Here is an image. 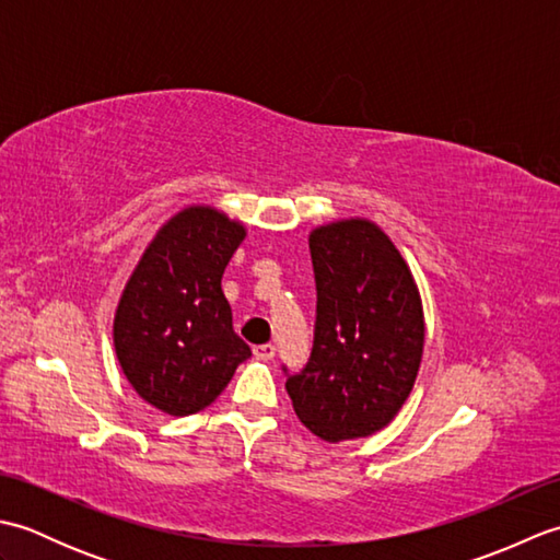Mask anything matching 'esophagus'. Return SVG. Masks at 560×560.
<instances>
[{"label":"esophagus","mask_w":560,"mask_h":560,"mask_svg":"<svg viewBox=\"0 0 560 560\" xmlns=\"http://www.w3.org/2000/svg\"><path fill=\"white\" fill-rule=\"evenodd\" d=\"M253 353L259 361H271L273 355H277V347H273V343H259V347L253 349Z\"/></svg>","instance_id":"obj_1"}]
</instances>
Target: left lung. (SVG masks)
Returning <instances> with one entry per match:
<instances>
[{
	"instance_id": "obj_1",
	"label": "left lung",
	"mask_w": 560,
	"mask_h": 560,
	"mask_svg": "<svg viewBox=\"0 0 560 560\" xmlns=\"http://www.w3.org/2000/svg\"><path fill=\"white\" fill-rule=\"evenodd\" d=\"M317 319L311 361L287 392L305 428L327 440L383 431L409 399L423 355L413 273L377 223L341 219L311 233Z\"/></svg>"
}]
</instances>
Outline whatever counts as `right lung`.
Masks as SVG:
<instances>
[{
  "label": "right lung",
  "mask_w": 560,
  "mask_h": 560,
  "mask_svg": "<svg viewBox=\"0 0 560 560\" xmlns=\"http://www.w3.org/2000/svg\"><path fill=\"white\" fill-rule=\"evenodd\" d=\"M245 225L209 205L185 207L147 245L117 303L115 353L127 383L171 416L197 413L231 383L249 347L221 291Z\"/></svg>",
  "instance_id": "obj_1"
}]
</instances>
